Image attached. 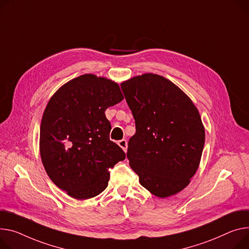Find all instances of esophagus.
Segmentation results:
<instances>
[{"label":"esophagus","mask_w":249,"mask_h":249,"mask_svg":"<svg viewBox=\"0 0 249 249\" xmlns=\"http://www.w3.org/2000/svg\"><path fill=\"white\" fill-rule=\"evenodd\" d=\"M118 145L123 149L125 152L127 151V141L125 139H122V140L118 141Z\"/></svg>","instance_id":"obj_1"}]
</instances>
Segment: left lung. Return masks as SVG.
<instances>
[{"mask_svg":"<svg viewBox=\"0 0 249 249\" xmlns=\"http://www.w3.org/2000/svg\"><path fill=\"white\" fill-rule=\"evenodd\" d=\"M135 119L127 158L140 184L157 197L183 190L199 166L205 131L190 98L174 83L147 73L121 84Z\"/></svg>","mask_w":249,"mask_h":249,"instance_id":"8db88e82","label":"left lung"}]
</instances>
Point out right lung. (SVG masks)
I'll return each mask as SVG.
<instances>
[{"label":"right lung","mask_w":249,"mask_h":249,"mask_svg":"<svg viewBox=\"0 0 249 249\" xmlns=\"http://www.w3.org/2000/svg\"><path fill=\"white\" fill-rule=\"evenodd\" d=\"M120 87L93 74L64 84L50 99L40 127V154L54 183L75 199L100 194L108 186L109 169L125 159L110 140L108 107L123 100Z\"/></svg>","instance_id":"obj_1"}]
</instances>
